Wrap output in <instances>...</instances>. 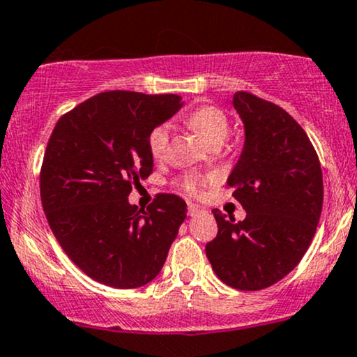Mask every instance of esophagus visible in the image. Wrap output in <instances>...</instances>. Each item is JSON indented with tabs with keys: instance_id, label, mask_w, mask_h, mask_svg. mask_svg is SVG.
I'll return each mask as SVG.
<instances>
[{
	"instance_id": "esophagus-1",
	"label": "esophagus",
	"mask_w": 357,
	"mask_h": 357,
	"mask_svg": "<svg viewBox=\"0 0 357 357\" xmlns=\"http://www.w3.org/2000/svg\"><path fill=\"white\" fill-rule=\"evenodd\" d=\"M202 212H204L202 207H199V205H195V204H188V215L190 217L199 215V213H202Z\"/></svg>"
}]
</instances>
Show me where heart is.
<instances>
[{
  "instance_id": "heart-1",
  "label": "heart",
  "mask_w": 357,
  "mask_h": 357,
  "mask_svg": "<svg viewBox=\"0 0 357 357\" xmlns=\"http://www.w3.org/2000/svg\"><path fill=\"white\" fill-rule=\"evenodd\" d=\"M187 123L204 138L211 145L222 144L229 133V119L219 107H212V105H205V107L195 108L190 115L187 116ZM170 140V125L162 123L152 130L149 135V150L150 155L155 160H160L165 157L167 149H169ZM183 187L188 192H195L197 182L195 178L188 177L183 180Z\"/></svg>"
}]
</instances>
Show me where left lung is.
<instances>
[{
    "mask_svg": "<svg viewBox=\"0 0 357 357\" xmlns=\"http://www.w3.org/2000/svg\"><path fill=\"white\" fill-rule=\"evenodd\" d=\"M232 105L245 140L227 185L247 212L237 222L213 208L217 237L205 245L222 282L261 291L291 272L311 245L324 187L316 150L297 121L279 105L237 91Z\"/></svg>",
    "mask_w": 357,
    "mask_h": 357,
    "instance_id": "left-lung-1",
    "label": "left lung"
}]
</instances>
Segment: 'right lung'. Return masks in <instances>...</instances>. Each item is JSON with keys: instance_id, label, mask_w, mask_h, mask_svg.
I'll return each mask as SVG.
<instances>
[{"instance_id": "1", "label": "right lung", "mask_w": 357, "mask_h": 357, "mask_svg": "<svg viewBox=\"0 0 357 357\" xmlns=\"http://www.w3.org/2000/svg\"><path fill=\"white\" fill-rule=\"evenodd\" d=\"M182 105L178 95L103 91L54 125L41 165V204L61 249L96 282L142 287L165 264L187 204L158 194L142 211L128 195L153 170L149 135Z\"/></svg>"}]
</instances>
